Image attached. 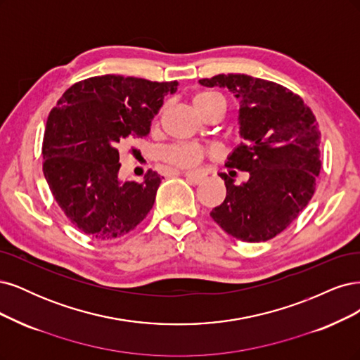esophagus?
Here are the masks:
<instances>
[{
    "label": "esophagus",
    "instance_id": "34e87169",
    "mask_svg": "<svg viewBox=\"0 0 360 360\" xmlns=\"http://www.w3.org/2000/svg\"><path fill=\"white\" fill-rule=\"evenodd\" d=\"M184 176H185V179L193 182V184H200L203 181L202 173H197V172H185Z\"/></svg>",
    "mask_w": 360,
    "mask_h": 360
}]
</instances>
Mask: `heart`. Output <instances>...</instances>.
<instances>
[{
	"mask_svg": "<svg viewBox=\"0 0 360 360\" xmlns=\"http://www.w3.org/2000/svg\"><path fill=\"white\" fill-rule=\"evenodd\" d=\"M217 104H223L226 108L223 97L215 94V92L203 91L193 97V108L197 113L200 115V117H203L207 110H211L214 106H217ZM205 154H206L205 149L197 145L178 143L167 149L166 157L170 165L181 169H190V167H194L195 165H199L202 158L205 157Z\"/></svg>",
	"mask_w": 360,
	"mask_h": 360,
	"instance_id": "obj_1",
	"label": "heart"
}]
</instances>
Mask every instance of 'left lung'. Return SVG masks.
I'll return each mask as SVG.
<instances>
[{"label":"left lung","mask_w":360,"mask_h":360,"mask_svg":"<svg viewBox=\"0 0 360 360\" xmlns=\"http://www.w3.org/2000/svg\"><path fill=\"white\" fill-rule=\"evenodd\" d=\"M203 86L229 89L239 100L243 142L230 154L224 202L211 217L243 242H264L292 224L314 195L321 169L320 131L314 113L285 86L247 75L200 79ZM231 168L248 171L236 186Z\"/></svg>","instance_id":"1"}]
</instances>
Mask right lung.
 <instances>
[{
  "instance_id": "obj_1",
  "label": "right lung",
  "mask_w": 360,
  "mask_h": 360,
  "mask_svg": "<svg viewBox=\"0 0 360 360\" xmlns=\"http://www.w3.org/2000/svg\"><path fill=\"white\" fill-rule=\"evenodd\" d=\"M178 82L117 75L72 85L51 110L43 137V173L72 224L97 240L125 236L153 210L161 178L120 181V143L145 137Z\"/></svg>"
}]
</instances>
